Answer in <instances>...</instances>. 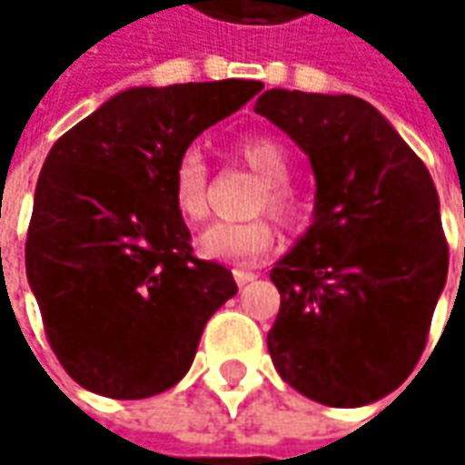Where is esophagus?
Listing matches in <instances>:
<instances>
[{
	"label": "esophagus",
	"instance_id": "esophagus-1",
	"mask_svg": "<svg viewBox=\"0 0 465 465\" xmlns=\"http://www.w3.org/2000/svg\"><path fill=\"white\" fill-rule=\"evenodd\" d=\"M232 277H235V282L242 287V284L253 282L259 274H256V272H251V269H232Z\"/></svg>",
	"mask_w": 465,
	"mask_h": 465
}]
</instances>
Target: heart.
Wrapping results in <instances>:
<instances>
[{
  "label": "heart",
  "instance_id": "obj_1",
  "mask_svg": "<svg viewBox=\"0 0 465 465\" xmlns=\"http://www.w3.org/2000/svg\"><path fill=\"white\" fill-rule=\"evenodd\" d=\"M241 160L263 178L256 209H269L279 220H290L297 209V196L290 186L292 173V157L284 150V144L274 136H248L238 144ZM209 170H206L204 154L196 147H188L186 153L175 160L170 191L173 204L186 223H202L209 214ZM277 241L274 224L266 217H253L245 223H214L206 227L196 238V251L209 261L223 263H251L261 259Z\"/></svg>",
  "mask_w": 465,
  "mask_h": 465
}]
</instances>
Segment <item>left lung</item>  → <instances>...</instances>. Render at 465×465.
<instances>
[{
    "label": "left lung",
    "mask_w": 465,
    "mask_h": 465,
    "mask_svg": "<svg viewBox=\"0 0 465 465\" xmlns=\"http://www.w3.org/2000/svg\"><path fill=\"white\" fill-rule=\"evenodd\" d=\"M256 114L295 142L315 175L312 224L272 269L282 305L266 336L284 383L354 409L420 362L448 279L430 170L367 100L266 90Z\"/></svg>",
    "instance_id": "8db88e82"
}]
</instances>
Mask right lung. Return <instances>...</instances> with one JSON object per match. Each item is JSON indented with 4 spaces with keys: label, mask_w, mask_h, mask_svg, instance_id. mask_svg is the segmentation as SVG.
I'll list each match as a JSON object with an SVG mask.
<instances>
[{
    "label": "right lung",
    "mask_w": 465,
    "mask_h": 465,
    "mask_svg": "<svg viewBox=\"0 0 465 465\" xmlns=\"http://www.w3.org/2000/svg\"><path fill=\"white\" fill-rule=\"evenodd\" d=\"M256 80L129 87L51 147L25 272L62 367L108 399H150L188 372L206 321L238 292L193 256L175 160L259 93Z\"/></svg>",
    "instance_id": "add662e5"
}]
</instances>
